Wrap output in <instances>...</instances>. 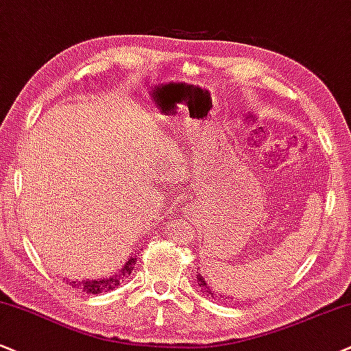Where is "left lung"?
<instances>
[{"label": "left lung", "instance_id": "left-lung-1", "mask_svg": "<svg viewBox=\"0 0 351 351\" xmlns=\"http://www.w3.org/2000/svg\"><path fill=\"white\" fill-rule=\"evenodd\" d=\"M197 281H198V287L202 288V293L203 295H206V296H210V298H213V300H216V298H219V300H232L231 296H224V295H219V293H216L213 288L210 287L208 283H206V280L203 278V275L202 274H198L197 275Z\"/></svg>", "mask_w": 351, "mask_h": 351}]
</instances>
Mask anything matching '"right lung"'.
I'll list each match as a JSON object with an SVG mask.
<instances>
[{
	"label": "right lung",
	"instance_id": "obj_1",
	"mask_svg": "<svg viewBox=\"0 0 351 351\" xmlns=\"http://www.w3.org/2000/svg\"><path fill=\"white\" fill-rule=\"evenodd\" d=\"M136 254L132 252L127 262L123 263V267L120 268L119 274L110 275V276H102V278H83V280H71L70 285L77 289H83L86 293H90V295H97L101 291H110V289L117 288L120 285V281L123 280V276L132 274L133 267L136 263Z\"/></svg>",
	"mask_w": 351,
	"mask_h": 351
}]
</instances>
